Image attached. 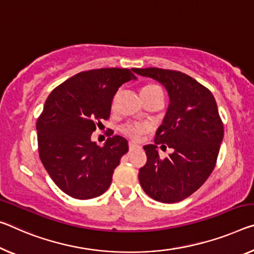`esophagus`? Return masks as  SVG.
I'll list each match as a JSON object with an SVG mask.
<instances>
[{"mask_svg":"<svg viewBox=\"0 0 254 254\" xmlns=\"http://www.w3.org/2000/svg\"><path fill=\"white\" fill-rule=\"evenodd\" d=\"M139 149H141V147H140L139 144H135L132 142L128 143V150L130 151H135V150H139Z\"/></svg>","mask_w":254,"mask_h":254,"instance_id":"1","label":"esophagus"}]
</instances>
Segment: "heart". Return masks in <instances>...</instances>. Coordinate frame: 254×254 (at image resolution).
I'll use <instances>...</instances> for the list:
<instances>
[{
    "instance_id": "obj_1",
    "label": "heart",
    "mask_w": 254,
    "mask_h": 254,
    "mask_svg": "<svg viewBox=\"0 0 254 254\" xmlns=\"http://www.w3.org/2000/svg\"><path fill=\"white\" fill-rule=\"evenodd\" d=\"M159 90H162V88L157 86V84H148V86L142 88L141 95L142 96L151 95ZM148 130H149V127L144 123H127L121 127V132L132 140H138L140 138V135L143 134L144 132H147Z\"/></svg>"
}]
</instances>
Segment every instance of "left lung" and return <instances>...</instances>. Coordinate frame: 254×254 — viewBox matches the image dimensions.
<instances>
[{"mask_svg": "<svg viewBox=\"0 0 254 254\" xmlns=\"http://www.w3.org/2000/svg\"><path fill=\"white\" fill-rule=\"evenodd\" d=\"M134 73L157 80L170 96L166 115L147 144V163L139 170L143 191L156 201H182L206 182L214 171L224 126L211 91L190 75L158 67L134 69ZM158 144L172 147L170 157L160 160Z\"/></svg>", "mask_w": 254, "mask_h": 254, "instance_id": "1", "label": "left lung"}]
</instances>
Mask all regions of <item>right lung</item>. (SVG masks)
I'll return each instance as SVG.
<instances>
[{
    "instance_id": "obj_1",
    "label": "right lung",
    "mask_w": 254,
    "mask_h": 254,
    "mask_svg": "<svg viewBox=\"0 0 254 254\" xmlns=\"http://www.w3.org/2000/svg\"><path fill=\"white\" fill-rule=\"evenodd\" d=\"M134 69L104 67L83 71L48 96L36 123L40 160L54 183L74 199L103 194L121 157L128 151L122 136L103 147L91 141L100 121L108 120L112 100L123 83L136 79Z\"/></svg>"
}]
</instances>
